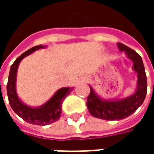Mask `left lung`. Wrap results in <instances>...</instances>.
Listing matches in <instances>:
<instances>
[{
  "label": "left lung",
  "instance_id": "left-lung-1",
  "mask_svg": "<svg viewBox=\"0 0 154 154\" xmlns=\"http://www.w3.org/2000/svg\"><path fill=\"white\" fill-rule=\"evenodd\" d=\"M120 51H125L133 61V68L138 74V87L132 96L121 100H105L97 96L91 88L87 97V106L91 116L106 120H119L134 113L143 102L147 94V77L141 57L125 44L118 43Z\"/></svg>",
  "mask_w": 154,
  "mask_h": 154
}]
</instances>
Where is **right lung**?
Returning <instances> with one entry per match:
<instances>
[{
  "label": "right lung",
  "instance_id": "1",
  "mask_svg": "<svg viewBox=\"0 0 154 154\" xmlns=\"http://www.w3.org/2000/svg\"><path fill=\"white\" fill-rule=\"evenodd\" d=\"M43 48H45V46L38 45L31 48L15 59L11 67L8 82L6 86L9 103L12 110L25 121L35 125H47L58 120L62 113V105L64 99L73 89L71 87L61 88L54 94L50 100H48L46 103L38 108L29 107L20 100L15 91V81L19 64L27 55Z\"/></svg>",
  "mask_w": 154,
  "mask_h": 154
}]
</instances>
